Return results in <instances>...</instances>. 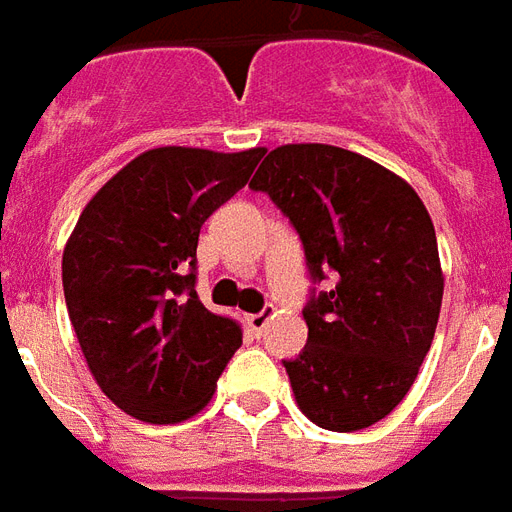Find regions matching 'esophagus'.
Returning a JSON list of instances; mask_svg holds the SVG:
<instances>
[{
    "label": "esophagus",
    "instance_id": "34e87169",
    "mask_svg": "<svg viewBox=\"0 0 512 512\" xmlns=\"http://www.w3.org/2000/svg\"><path fill=\"white\" fill-rule=\"evenodd\" d=\"M270 316H272V311L251 313V316H248V327H251L256 335H261V330H264V327H267V322H270Z\"/></svg>",
    "mask_w": 512,
    "mask_h": 512
}]
</instances>
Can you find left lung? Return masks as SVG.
I'll return each mask as SVG.
<instances>
[{"instance_id":"obj_1","label":"left lung","mask_w":512,"mask_h":512,"mask_svg":"<svg viewBox=\"0 0 512 512\" xmlns=\"http://www.w3.org/2000/svg\"><path fill=\"white\" fill-rule=\"evenodd\" d=\"M251 188L292 220L313 281L330 292L302 308L308 343L283 360L302 414L327 431H360L404 401L442 308L436 231L412 185L330 144H283Z\"/></svg>"}]
</instances>
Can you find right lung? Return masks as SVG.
Returning <instances> with one entry per match:
<instances>
[{"mask_svg":"<svg viewBox=\"0 0 512 512\" xmlns=\"http://www.w3.org/2000/svg\"><path fill=\"white\" fill-rule=\"evenodd\" d=\"M264 149L141 152L92 196L62 253L70 322L100 390L144 423L210 404L240 324L196 294L204 220L251 179Z\"/></svg>","mask_w":512,"mask_h":512,"instance_id":"add662e5","label":"right lung"}]
</instances>
